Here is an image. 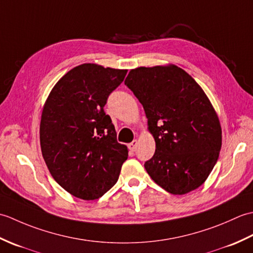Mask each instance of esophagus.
<instances>
[{
	"label": "esophagus",
	"mask_w": 253,
	"mask_h": 253,
	"mask_svg": "<svg viewBox=\"0 0 253 253\" xmlns=\"http://www.w3.org/2000/svg\"><path fill=\"white\" fill-rule=\"evenodd\" d=\"M137 144H138V141L137 140H133L132 142H130L129 144H128V148H129L131 151H135L136 148H137Z\"/></svg>",
	"instance_id": "34e87169"
}]
</instances>
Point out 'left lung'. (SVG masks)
I'll return each mask as SVG.
<instances>
[{"instance_id":"1","label":"left lung","mask_w":253,"mask_h":253,"mask_svg":"<svg viewBox=\"0 0 253 253\" xmlns=\"http://www.w3.org/2000/svg\"><path fill=\"white\" fill-rule=\"evenodd\" d=\"M125 84L142 104L155 140L144 163L150 177L173 195L197 189L222 147L221 125L206 93L175 65L131 69Z\"/></svg>"}]
</instances>
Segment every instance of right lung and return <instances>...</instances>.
I'll return each instance as SVG.
<instances>
[{
  "label": "right lung",
  "mask_w": 253,
  "mask_h": 253,
  "mask_svg": "<svg viewBox=\"0 0 253 253\" xmlns=\"http://www.w3.org/2000/svg\"><path fill=\"white\" fill-rule=\"evenodd\" d=\"M126 69L83 64L58 80L43 107L41 151L53 178L73 196L94 200L116 184L128 158L104 105Z\"/></svg>",
  "instance_id": "add662e5"
}]
</instances>
